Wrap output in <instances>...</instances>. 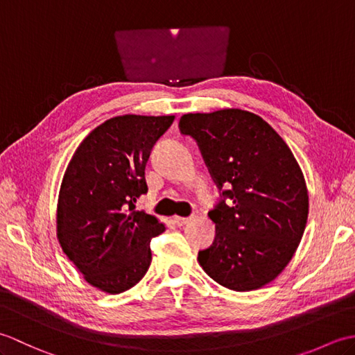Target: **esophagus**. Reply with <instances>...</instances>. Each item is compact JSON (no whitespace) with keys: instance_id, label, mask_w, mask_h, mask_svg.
<instances>
[{"instance_id":"1","label":"esophagus","mask_w":355,"mask_h":355,"mask_svg":"<svg viewBox=\"0 0 355 355\" xmlns=\"http://www.w3.org/2000/svg\"><path fill=\"white\" fill-rule=\"evenodd\" d=\"M192 220H193L192 216H175V218H173V221H175L178 227H183V225H186L187 223H191Z\"/></svg>"}]
</instances>
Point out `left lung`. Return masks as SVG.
Segmentation results:
<instances>
[{
    "mask_svg": "<svg viewBox=\"0 0 355 355\" xmlns=\"http://www.w3.org/2000/svg\"><path fill=\"white\" fill-rule=\"evenodd\" d=\"M180 132L197 141L221 200L210 210L215 239L198 262L235 291L281 273L302 239L308 192L290 148L266 120L243 110L184 114Z\"/></svg>",
    "mask_w": 355,
    "mask_h": 355,
    "instance_id": "left-lung-1",
    "label": "left lung"
}]
</instances>
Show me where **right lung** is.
<instances>
[{
	"mask_svg": "<svg viewBox=\"0 0 355 355\" xmlns=\"http://www.w3.org/2000/svg\"><path fill=\"white\" fill-rule=\"evenodd\" d=\"M173 116H119L89 132L65 171L58 201V239L96 288L119 294L137 284L153 261L150 239L164 232L135 210L148 192L145 168Z\"/></svg>",
	"mask_w": 355,
	"mask_h": 355,
	"instance_id": "obj_1",
	"label": "right lung"
}]
</instances>
